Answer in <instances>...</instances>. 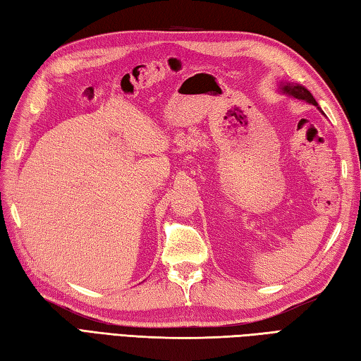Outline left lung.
Here are the masks:
<instances>
[{"mask_svg":"<svg viewBox=\"0 0 361 361\" xmlns=\"http://www.w3.org/2000/svg\"><path fill=\"white\" fill-rule=\"evenodd\" d=\"M279 88H281L283 94L291 96L295 99H299V101H304V102H307L310 105L318 106V102L315 101V97H313L310 91L307 88H304L302 85H298V83H290V82H281ZM318 109H319V106H318Z\"/></svg>","mask_w":361,"mask_h":361,"instance_id":"left-lung-1","label":"left lung"}]
</instances>
